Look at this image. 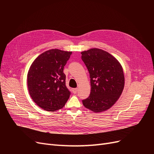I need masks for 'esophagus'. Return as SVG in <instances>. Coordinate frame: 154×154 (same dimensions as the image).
<instances>
[{
  "label": "esophagus",
  "instance_id": "esophagus-1",
  "mask_svg": "<svg viewBox=\"0 0 154 154\" xmlns=\"http://www.w3.org/2000/svg\"><path fill=\"white\" fill-rule=\"evenodd\" d=\"M77 91H78V89H77V88H73V89H72V92L74 93V94H77Z\"/></svg>",
  "mask_w": 154,
  "mask_h": 154
}]
</instances>
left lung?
Returning <instances> with one entry per match:
<instances>
[{
    "label": "left lung",
    "instance_id": "left-lung-1",
    "mask_svg": "<svg viewBox=\"0 0 154 154\" xmlns=\"http://www.w3.org/2000/svg\"><path fill=\"white\" fill-rule=\"evenodd\" d=\"M91 78V94L84 106L95 113L111 108L122 94L125 84L123 68L109 52L93 48L81 52Z\"/></svg>",
    "mask_w": 154,
    "mask_h": 154
}]
</instances>
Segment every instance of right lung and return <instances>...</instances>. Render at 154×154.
<instances>
[{"label": "right lung", "mask_w": 154, "mask_h": 154, "mask_svg": "<svg viewBox=\"0 0 154 154\" xmlns=\"http://www.w3.org/2000/svg\"><path fill=\"white\" fill-rule=\"evenodd\" d=\"M71 54V51L57 48L48 50L39 55L29 68L27 79L30 96L46 111L63 108L69 98L63 67Z\"/></svg>", "instance_id": "1"}]
</instances>
